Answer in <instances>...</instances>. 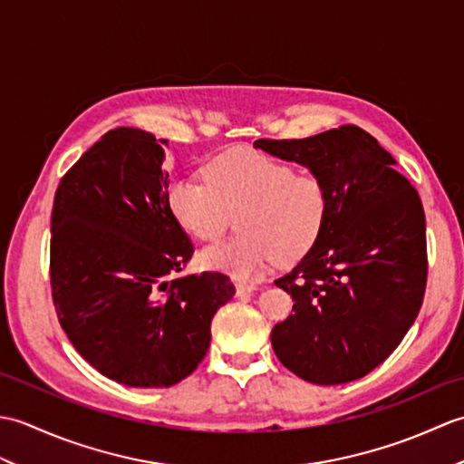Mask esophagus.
Instances as JSON below:
<instances>
[{
	"label": "esophagus",
	"instance_id": "obj_1",
	"mask_svg": "<svg viewBox=\"0 0 464 464\" xmlns=\"http://www.w3.org/2000/svg\"><path fill=\"white\" fill-rule=\"evenodd\" d=\"M255 289H257V287H255V285H251V283H241V281L235 283V291H237V297H243V295H249Z\"/></svg>",
	"mask_w": 464,
	"mask_h": 464
}]
</instances>
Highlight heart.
<instances>
[{
    "mask_svg": "<svg viewBox=\"0 0 464 464\" xmlns=\"http://www.w3.org/2000/svg\"><path fill=\"white\" fill-rule=\"evenodd\" d=\"M205 183L175 179L167 187V209L191 237L217 241L235 215L239 233L199 253L205 269L235 279H255L275 259L291 265L319 241L331 195L314 171L235 150L203 167Z\"/></svg>",
    "mask_w": 464,
    "mask_h": 464,
    "instance_id": "obj_1",
    "label": "heart"
}]
</instances>
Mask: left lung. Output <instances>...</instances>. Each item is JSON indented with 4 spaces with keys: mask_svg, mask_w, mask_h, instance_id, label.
Listing matches in <instances>:
<instances>
[{
    "mask_svg": "<svg viewBox=\"0 0 464 464\" xmlns=\"http://www.w3.org/2000/svg\"><path fill=\"white\" fill-rule=\"evenodd\" d=\"M253 145L319 173L331 195L319 241L275 281L291 295L293 314L273 327V351L309 382L357 381L399 347L425 297L420 197L357 125Z\"/></svg>",
    "mask_w": 464,
    "mask_h": 464,
    "instance_id": "1",
    "label": "left lung"
}]
</instances>
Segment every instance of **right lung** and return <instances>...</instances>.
I'll return each instance as SVG.
<instances>
[{"mask_svg":"<svg viewBox=\"0 0 464 464\" xmlns=\"http://www.w3.org/2000/svg\"><path fill=\"white\" fill-rule=\"evenodd\" d=\"M163 145L133 127L107 131L62 177L52 211L49 277L67 339L107 379L141 389L189 377L235 295L217 271L171 279L193 243L167 209Z\"/></svg>","mask_w":464,"mask_h":464,"instance_id":"right-lung-1","label":"right lung"}]
</instances>
